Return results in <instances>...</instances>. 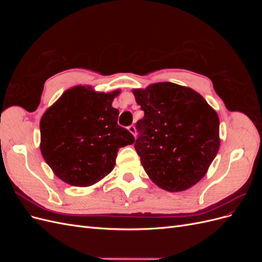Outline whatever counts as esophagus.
<instances>
[{
  "instance_id": "1",
  "label": "esophagus",
  "mask_w": 262,
  "mask_h": 262,
  "mask_svg": "<svg viewBox=\"0 0 262 262\" xmlns=\"http://www.w3.org/2000/svg\"><path fill=\"white\" fill-rule=\"evenodd\" d=\"M128 130H129V131H130L132 134H133L134 137L137 136V132H136V126H134L133 124H131V125H129V126H128Z\"/></svg>"
}]
</instances>
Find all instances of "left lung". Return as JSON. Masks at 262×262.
Segmentation results:
<instances>
[{"instance_id": "left-lung-1", "label": "left lung", "mask_w": 262, "mask_h": 262, "mask_svg": "<svg viewBox=\"0 0 262 262\" xmlns=\"http://www.w3.org/2000/svg\"><path fill=\"white\" fill-rule=\"evenodd\" d=\"M144 117L136 124L137 153L155 185L184 191L207 172L220 147V120L200 94L175 83L133 90Z\"/></svg>"}]
</instances>
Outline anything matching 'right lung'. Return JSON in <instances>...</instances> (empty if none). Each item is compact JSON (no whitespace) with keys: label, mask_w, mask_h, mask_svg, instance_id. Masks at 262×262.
Instances as JSON below:
<instances>
[{"label":"right lung","mask_w":262,"mask_h":262,"mask_svg":"<svg viewBox=\"0 0 262 262\" xmlns=\"http://www.w3.org/2000/svg\"><path fill=\"white\" fill-rule=\"evenodd\" d=\"M119 91L95 93L75 86L47 110L40 120V150L55 176L69 185L87 187L107 176L120 147L134 137L118 124L112 106Z\"/></svg>","instance_id":"add662e5"}]
</instances>
